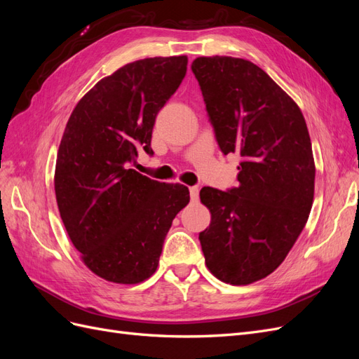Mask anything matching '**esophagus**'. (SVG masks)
I'll use <instances>...</instances> for the list:
<instances>
[{"mask_svg":"<svg viewBox=\"0 0 359 359\" xmlns=\"http://www.w3.org/2000/svg\"><path fill=\"white\" fill-rule=\"evenodd\" d=\"M190 198L193 202H196L199 199V187L198 186L190 187Z\"/></svg>","mask_w":359,"mask_h":359,"instance_id":"obj_1","label":"esophagus"}]
</instances>
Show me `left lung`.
<instances>
[{
  "label": "left lung",
  "instance_id": "8db88e82",
  "mask_svg": "<svg viewBox=\"0 0 359 359\" xmlns=\"http://www.w3.org/2000/svg\"><path fill=\"white\" fill-rule=\"evenodd\" d=\"M201 85L223 154H238L240 186L201 190L211 212L199 233L206 268L224 283H255L281 265L309 220L314 198L311 140L299 106L256 64L199 57Z\"/></svg>",
  "mask_w": 359,
  "mask_h": 359
}]
</instances>
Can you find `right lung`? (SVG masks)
Returning a JSON list of instances; mask_svg holds the SVG:
<instances>
[{
  "label": "right lung",
  "instance_id": "obj_1",
  "mask_svg": "<svg viewBox=\"0 0 359 359\" xmlns=\"http://www.w3.org/2000/svg\"><path fill=\"white\" fill-rule=\"evenodd\" d=\"M189 58L128 62L100 79L74 106L58 148L55 196L82 262L118 285L156 273L175 215L190 201L182 184L158 182L127 165L153 154L156 116L178 90Z\"/></svg>",
  "mask_w": 359,
  "mask_h": 359
}]
</instances>
